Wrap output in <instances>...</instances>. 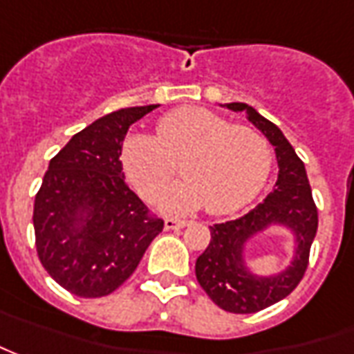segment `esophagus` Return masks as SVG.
Instances as JSON below:
<instances>
[{"mask_svg":"<svg viewBox=\"0 0 354 354\" xmlns=\"http://www.w3.org/2000/svg\"><path fill=\"white\" fill-rule=\"evenodd\" d=\"M189 226V222H185V220H173V218H167L165 222H163V227L165 230H181V227Z\"/></svg>","mask_w":354,"mask_h":354,"instance_id":"34e87169","label":"esophagus"}]
</instances>
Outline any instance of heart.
I'll use <instances>...</instances> for the list:
<instances>
[{
    "label": "heart",
    "mask_w": 354,
    "mask_h": 354,
    "mask_svg": "<svg viewBox=\"0 0 354 354\" xmlns=\"http://www.w3.org/2000/svg\"><path fill=\"white\" fill-rule=\"evenodd\" d=\"M120 163L128 181L146 198L160 193L175 175V163H181L187 179L156 201L165 214H189L203 206L212 214H230L261 193L272 153L257 130L236 127L203 106H185L160 118L156 136H127Z\"/></svg>",
    "instance_id": "obj_1"
}]
</instances>
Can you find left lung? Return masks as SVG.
<instances>
[{"label":"left lung","instance_id":"1","mask_svg":"<svg viewBox=\"0 0 354 354\" xmlns=\"http://www.w3.org/2000/svg\"><path fill=\"white\" fill-rule=\"evenodd\" d=\"M243 113L253 127L271 142L279 175L271 193L248 214L210 226V243L198 255L194 272L210 300L232 314H255L281 302L304 277L310 248L317 232V208L312 198L306 167L282 130L253 106L226 103ZM271 227H282L293 236V259L279 273L259 275L247 259V248Z\"/></svg>","mask_w":354,"mask_h":354}]
</instances>
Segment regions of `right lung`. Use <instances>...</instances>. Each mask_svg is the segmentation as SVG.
I'll use <instances>...</instances> for the list:
<instances>
[{"label": "right lung", "mask_w": 354, "mask_h": 354, "mask_svg": "<svg viewBox=\"0 0 354 354\" xmlns=\"http://www.w3.org/2000/svg\"><path fill=\"white\" fill-rule=\"evenodd\" d=\"M158 106L101 116L50 160L32 212L37 251L50 277L75 296L116 290L163 230L128 189L120 163L128 128Z\"/></svg>", "instance_id": "1"}]
</instances>
